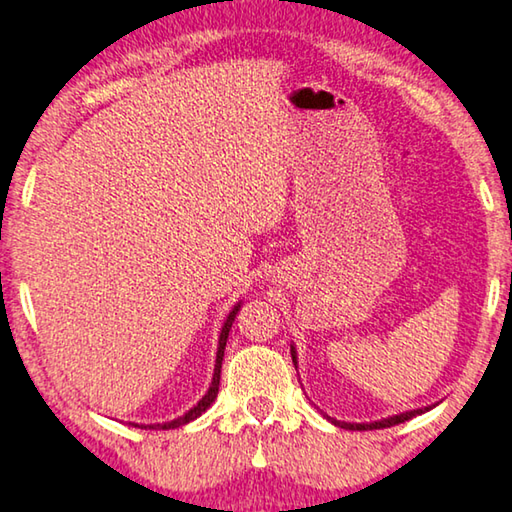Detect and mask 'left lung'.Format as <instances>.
<instances>
[{"label": "left lung", "instance_id": "8db88e82", "mask_svg": "<svg viewBox=\"0 0 512 512\" xmlns=\"http://www.w3.org/2000/svg\"><path fill=\"white\" fill-rule=\"evenodd\" d=\"M292 363H295V367H297V358H295V349H292ZM426 410V408H424ZM422 413V408L420 410H408V413H401V415H395V417H388V420H381V422H374V424H347V422H335V424H340L342 429H351V431H372V429H388V426H395V424H401V422H406V420H410V417H415V415H420Z\"/></svg>", "mask_w": 512, "mask_h": 512}]
</instances>
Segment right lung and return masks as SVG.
<instances>
[{"instance_id": "1", "label": "right lung", "mask_w": 512, "mask_h": 512, "mask_svg": "<svg viewBox=\"0 0 512 512\" xmlns=\"http://www.w3.org/2000/svg\"><path fill=\"white\" fill-rule=\"evenodd\" d=\"M240 311V304L233 306V311L226 317V322L222 326V333H220V347H217V358H215V374H213V383L211 388L204 397H201L199 404L195 408H190L186 415L179 417V420H172V422H165V424H156V426H149V429H177L181 424H188L192 420H197V417L204 413V410L213 404L215 397H217V390H220V372H222V358H224V347H226V338H229V331H231V324L236 320V313ZM147 429V426H145Z\"/></svg>"}]
</instances>
